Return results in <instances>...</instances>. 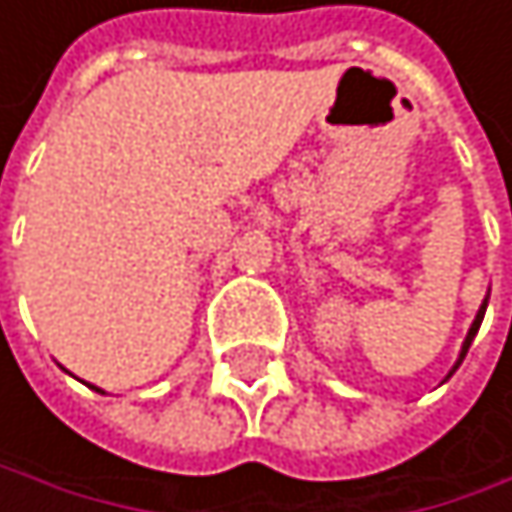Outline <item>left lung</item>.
<instances>
[{
    "label": "left lung",
    "instance_id": "left-lung-1",
    "mask_svg": "<svg viewBox=\"0 0 512 512\" xmlns=\"http://www.w3.org/2000/svg\"><path fill=\"white\" fill-rule=\"evenodd\" d=\"M483 315H486V303L480 306V312H477V318H473V324H470V331H467V340H464V346H461V358H458V364L464 361V355H467V349H470V343H473V337H477V331H480V324H483ZM455 364V367H458Z\"/></svg>",
    "mask_w": 512,
    "mask_h": 512
}]
</instances>
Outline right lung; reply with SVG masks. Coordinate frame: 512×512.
<instances>
[{
	"mask_svg": "<svg viewBox=\"0 0 512 512\" xmlns=\"http://www.w3.org/2000/svg\"><path fill=\"white\" fill-rule=\"evenodd\" d=\"M96 391H99V388H96Z\"/></svg>",
	"mask_w": 512,
	"mask_h": 512,
	"instance_id": "obj_1",
	"label": "right lung"
}]
</instances>
